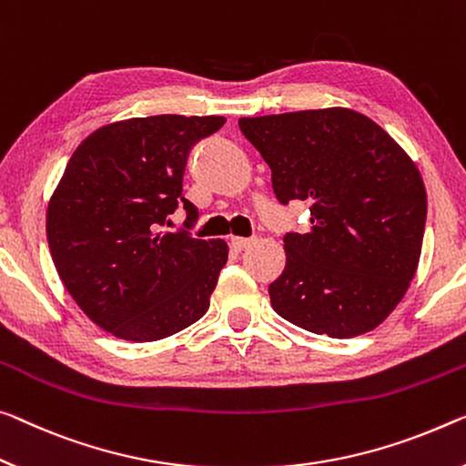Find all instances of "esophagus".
I'll return each instance as SVG.
<instances>
[{
	"instance_id": "1",
	"label": "esophagus",
	"mask_w": 466,
	"mask_h": 466,
	"mask_svg": "<svg viewBox=\"0 0 466 466\" xmlns=\"http://www.w3.org/2000/svg\"><path fill=\"white\" fill-rule=\"evenodd\" d=\"M254 243V238H231V248L238 249V252H241V249H246L248 246H252Z\"/></svg>"
}]
</instances>
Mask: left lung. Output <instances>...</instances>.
I'll return each mask as SVG.
<instances>
[{
	"instance_id": "left-lung-1",
	"label": "left lung",
	"mask_w": 466,
	"mask_h": 466,
	"mask_svg": "<svg viewBox=\"0 0 466 466\" xmlns=\"http://www.w3.org/2000/svg\"><path fill=\"white\" fill-rule=\"evenodd\" d=\"M239 128L270 167L279 202L310 210V228L283 238L275 312L335 339L373 331L419 268L427 191L417 164L350 108L239 118Z\"/></svg>"
}]
</instances>
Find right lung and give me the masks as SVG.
Wrapping results in <instances>:
<instances>
[{
	"label": "right lung",
	"mask_w": 466,
	"mask_h": 466,
	"mask_svg": "<svg viewBox=\"0 0 466 466\" xmlns=\"http://www.w3.org/2000/svg\"><path fill=\"white\" fill-rule=\"evenodd\" d=\"M225 116L158 114L104 125L81 141L47 204L56 270L87 317L127 341H158L208 310L228 246L160 231L183 193L189 149Z\"/></svg>",
	"instance_id": "add662e5"
}]
</instances>
